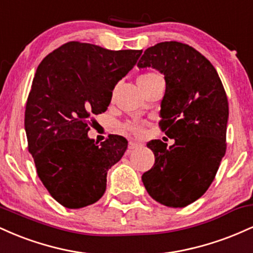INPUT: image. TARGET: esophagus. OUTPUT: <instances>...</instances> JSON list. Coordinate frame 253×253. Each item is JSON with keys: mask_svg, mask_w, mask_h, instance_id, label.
<instances>
[{"mask_svg": "<svg viewBox=\"0 0 253 253\" xmlns=\"http://www.w3.org/2000/svg\"><path fill=\"white\" fill-rule=\"evenodd\" d=\"M140 146H141V144L134 143V141H129V144H128V149H129V150L138 149V147H140Z\"/></svg>", "mask_w": 253, "mask_h": 253, "instance_id": "obj_1", "label": "esophagus"}]
</instances>
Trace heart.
Wrapping results in <instances>:
<instances>
[{"label": "heart", "mask_w": 253, "mask_h": 253, "mask_svg": "<svg viewBox=\"0 0 253 253\" xmlns=\"http://www.w3.org/2000/svg\"><path fill=\"white\" fill-rule=\"evenodd\" d=\"M158 78H162L158 74H155V72H146V74L140 75V76L138 77L136 83H138L139 88H144V86L149 85V84L152 83L153 81L158 80ZM124 129L135 136H140L144 134V125L141 123H135V121H130V123L125 124Z\"/></svg>", "instance_id": "obj_1"}]
</instances>
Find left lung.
<instances>
[{
	"label": "left lung",
	"mask_w": 253,
	"mask_h": 253,
	"mask_svg": "<svg viewBox=\"0 0 253 253\" xmlns=\"http://www.w3.org/2000/svg\"><path fill=\"white\" fill-rule=\"evenodd\" d=\"M164 75L159 127L175 144L151 140L155 164L141 176L149 195L182 208L200 199L226 153L228 101L211 63L187 43L164 42L144 52L138 68Z\"/></svg>",
	"instance_id": "left-lung-1"
}]
</instances>
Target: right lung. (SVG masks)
<instances>
[{
	"mask_svg": "<svg viewBox=\"0 0 253 253\" xmlns=\"http://www.w3.org/2000/svg\"><path fill=\"white\" fill-rule=\"evenodd\" d=\"M141 52L70 42L38 66L25 110L28 151L40 181L64 207H86L106 191L107 172L128 143L110 134L97 145L88 136L90 118L106 112Z\"/></svg>",
	"mask_w": 253,
	"mask_h": 253,
	"instance_id": "right-lung-1",
	"label": "right lung"
}]
</instances>
